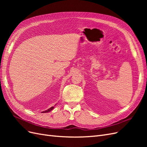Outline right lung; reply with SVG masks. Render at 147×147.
<instances>
[{
  "label": "right lung",
  "instance_id": "obj_1",
  "mask_svg": "<svg viewBox=\"0 0 147 147\" xmlns=\"http://www.w3.org/2000/svg\"><path fill=\"white\" fill-rule=\"evenodd\" d=\"M53 109H54V107H51V108H50V109H48V110H47L43 111V112H42V113H48V112H50V111H51Z\"/></svg>",
  "mask_w": 147,
  "mask_h": 147
}]
</instances>
